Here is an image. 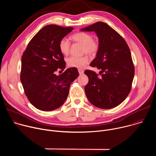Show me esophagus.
<instances>
[{"mask_svg":"<svg viewBox=\"0 0 156 156\" xmlns=\"http://www.w3.org/2000/svg\"><path fill=\"white\" fill-rule=\"evenodd\" d=\"M78 72H79L80 75H81L84 73V70L83 69H78Z\"/></svg>","mask_w":156,"mask_h":156,"instance_id":"34e87169","label":"esophagus"}]
</instances>
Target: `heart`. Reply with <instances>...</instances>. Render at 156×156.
I'll return each instance as SVG.
<instances>
[{
    "mask_svg": "<svg viewBox=\"0 0 156 156\" xmlns=\"http://www.w3.org/2000/svg\"><path fill=\"white\" fill-rule=\"evenodd\" d=\"M72 39L83 45V53L91 55H95L99 50L100 44L98 40L93 39V36L86 32H78L71 36ZM59 50L63 55H67L70 49V42L66 38H62L59 41ZM87 55L82 57L72 56L66 60L67 65L70 67L82 69L89 63Z\"/></svg>",
    "mask_w": 156,
    "mask_h": 156,
    "instance_id": "obj_1",
    "label": "heart"
}]
</instances>
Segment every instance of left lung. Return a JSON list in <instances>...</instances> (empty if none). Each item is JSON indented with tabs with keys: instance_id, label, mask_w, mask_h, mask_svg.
<instances>
[{
	"instance_id": "8db88e82",
	"label": "left lung",
	"mask_w": 156,
	"mask_h": 156,
	"mask_svg": "<svg viewBox=\"0 0 156 156\" xmlns=\"http://www.w3.org/2000/svg\"><path fill=\"white\" fill-rule=\"evenodd\" d=\"M81 30L94 31L100 44L90 66L100 70L101 76L92 70L84 71L89 78L84 87L86 96L98 108H114L126 98L131 90L135 66L129 47L120 34L103 22Z\"/></svg>"
}]
</instances>
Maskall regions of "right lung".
Wrapping results in <instances>:
<instances>
[{"label":"right lung","instance_id":"right-lung-1","mask_svg":"<svg viewBox=\"0 0 156 156\" xmlns=\"http://www.w3.org/2000/svg\"><path fill=\"white\" fill-rule=\"evenodd\" d=\"M73 30L55 25L44 27L28 43L21 57L20 80L31 104L42 111L60 107L66 101L71 83L79 76L76 68L63 70L66 63L58 44Z\"/></svg>","mask_w":156,"mask_h":156}]
</instances>
